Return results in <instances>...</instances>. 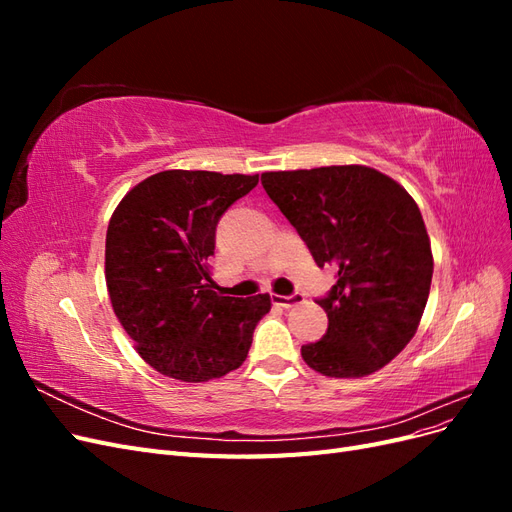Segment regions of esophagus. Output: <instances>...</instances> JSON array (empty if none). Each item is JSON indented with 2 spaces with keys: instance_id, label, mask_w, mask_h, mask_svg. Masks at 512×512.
Here are the masks:
<instances>
[{
  "instance_id": "obj_1",
  "label": "esophagus",
  "mask_w": 512,
  "mask_h": 512,
  "mask_svg": "<svg viewBox=\"0 0 512 512\" xmlns=\"http://www.w3.org/2000/svg\"><path fill=\"white\" fill-rule=\"evenodd\" d=\"M271 301L280 307H292V305H301L305 297L303 294H288V297H284V294H273Z\"/></svg>"
}]
</instances>
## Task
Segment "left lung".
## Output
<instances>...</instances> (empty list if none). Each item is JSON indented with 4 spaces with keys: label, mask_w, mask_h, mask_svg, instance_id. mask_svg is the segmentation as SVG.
I'll list each match as a JSON object with an SVG mask.
<instances>
[{
    "label": "left lung",
    "mask_w": 512,
    "mask_h": 512,
    "mask_svg": "<svg viewBox=\"0 0 512 512\" xmlns=\"http://www.w3.org/2000/svg\"><path fill=\"white\" fill-rule=\"evenodd\" d=\"M262 188L337 282L316 303L329 329L301 346L329 378L374 374L408 346L427 305L433 256L423 215L397 181L369 166L262 173Z\"/></svg>",
    "instance_id": "left-lung-1"
}]
</instances>
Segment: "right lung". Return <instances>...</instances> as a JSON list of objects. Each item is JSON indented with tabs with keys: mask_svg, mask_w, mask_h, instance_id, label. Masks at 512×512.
Listing matches in <instances>:
<instances>
[{
	"mask_svg": "<svg viewBox=\"0 0 512 512\" xmlns=\"http://www.w3.org/2000/svg\"><path fill=\"white\" fill-rule=\"evenodd\" d=\"M258 175L162 170L123 196L106 230L104 273L136 352L181 382L222 378L247 359L269 294L224 297L207 267L224 211Z\"/></svg>",
	"mask_w": 512,
	"mask_h": 512,
	"instance_id": "obj_1",
	"label": "right lung"
}]
</instances>
